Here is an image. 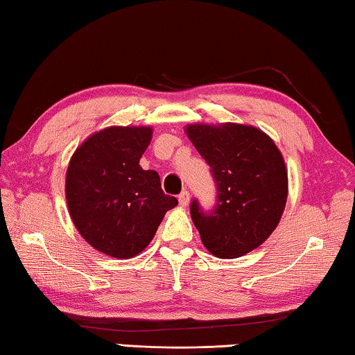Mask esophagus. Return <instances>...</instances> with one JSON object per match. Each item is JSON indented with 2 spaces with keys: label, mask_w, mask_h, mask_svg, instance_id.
<instances>
[{
  "label": "esophagus",
  "mask_w": 355,
  "mask_h": 355,
  "mask_svg": "<svg viewBox=\"0 0 355 355\" xmlns=\"http://www.w3.org/2000/svg\"><path fill=\"white\" fill-rule=\"evenodd\" d=\"M178 202H180V205L182 207H188V203H189V192L188 191H182L178 194Z\"/></svg>",
  "instance_id": "34e87169"
}]
</instances>
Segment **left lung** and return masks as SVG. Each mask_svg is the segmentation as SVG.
<instances>
[{
    "instance_id": "obj_1",
    "label": "left lung",
    "mask_w": 355,
    "mask_h": 355,
    "mask_svg": "<svg viewBox=\"0 0 355 355\" xmlns=\"http://www.w3.org/2000/svg\"><path fill=\"white\" fill-rule=\"evenodd\" d=\"M186 135L209 166L218 189L205 211L196 199L191 218L202 243L219 258L257 249L275 230L285 209L288 173L277 146L249 125H188Z\"/></svg>"
}]
</instances>
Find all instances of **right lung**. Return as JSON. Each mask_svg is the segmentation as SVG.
I'll list each match as a JSON object with an SVG mask.
<instances>
[{"label":"right lung","instance_id":"1","mask_svg":"<svg viewBox=\"0 0 355 355\" xmlns=\"http://www.w3.org/2000/svg\"><path fill=\"white\" fill-rule=\"evenodd\" d=\"M150 141V127H110L87 137L70 159V218L94 249L114 258L141 254L178 203L161 189L158 172L139 166Z\"/></svg>","mask_w":355,"mask_h":355}]
</instances>
